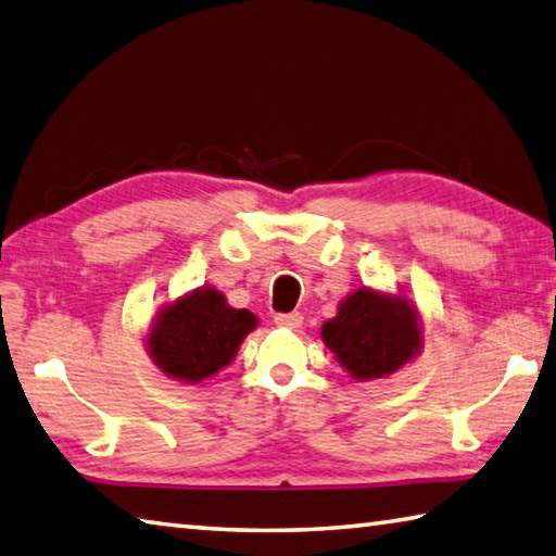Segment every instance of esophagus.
<instances>
[{
  "label": "esophagus",
  "mask_w": 556,
  "mask_h": 556,
  "mask_svg": "<svg viewBox=\"0 0 556 556\" xmlns=\"http://www.w3.org/2000/svg\"><path fill=\"white\" fill-rule=\"evenodd\" d=\"M274 321L278 324V327H282V329H300V327H302V314H300V312L276 314Z\"/></svg>",
  "instance_id": "esophagus-1"
}]
</instances>
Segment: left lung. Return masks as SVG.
Instances as JSON below:
<instances>
[{
  "label": "left lung",
  "mask_w": 556,
  "mask_h": 556,
  "mask_svg": "<svg viewBox=\"0 0 556 556\" xmlns=\"http://www.w3.org/2000/svg\"><path fill=\"white\" fill-rule=\"evenodd\" d=\"M321 341L353 380H380L424 351V324L402 292L358 288L324 321Z\"/></svg>",
  "instance_id": "8db88e82"
}]
</instances>
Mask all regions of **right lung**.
<instances>
[{"mask_svg": "<svg viewBox=\"0 0 556 556\" xmlns=\"http://www.w3.org/2000/svg\"><path fill=\"white\" fill-rule=\"evenodd\" d=\"M256 324V314L229 307L223 292L203 286L156 312L144 345L166 377L198 384L235 361Z\"/></svg>", "mask_w": 556, "mask_h": 556, "instance_id": "add662e5", "label": "right lung"}]
</instances>
